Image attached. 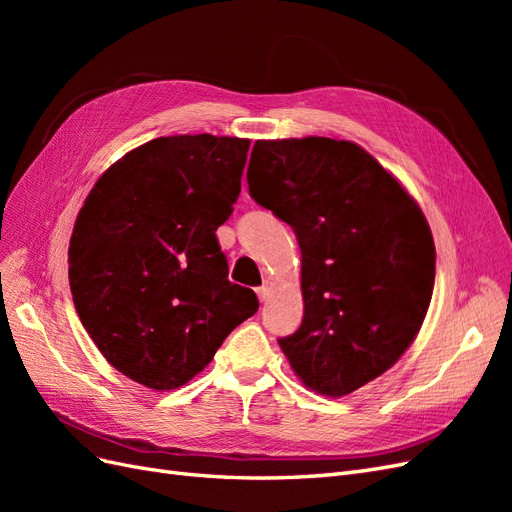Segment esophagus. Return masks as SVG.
Wrapping results in <instances>:
<instances>
[{
    "instance_id": "34e87169",
    "label": "esophagus",
    "mask_w": 512,
    "mask_h": 512,
    "mask_svg": "<svg viewBox=\"0 0 512 512\" xmlns=\"http://www.w3.org/2000/svg\"><path fill=\"white\" fill-rule=\"evenodd\" d=\"M271 286L269 284H262L258 290H256V294H258V299L262 301V303H265V301H269V297H271Z\"/></svg>"
}]
</instances>
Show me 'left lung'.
I'll return each instance as SVG.
<instances>
[{
  "mask_svg": "<svg viewBox=\"0 0 512 512\" xmlns=\"http://www.w3.org/2000/svg\"><path fill=\"white\" fill-rule=\"evenodd\" d=\"M250 196L301 247L303 322L280 337L307 389L342 397L393 367L429 309L436 245L416 200L350 141H256Z\"/></svg>",
  "mask_w": 512,
  "mask_h": 512,
  "instance_id": "8db88e82",
  "label": "left lung"
}]
</instances>
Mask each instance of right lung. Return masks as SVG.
Listing matches in <instances>:
<instances>
[{
    "label": "right lung",
    "mask_w": 512,
    "mask_h": 512,
    "mask_svg": "<svg viewBox=\"0 0 512 512\" xmlns=\"http://www.w3.org/2000/svg\"><path fill=\"white\" fill-rule=\"evenodd\" d=\"M247 151V138H153L106 170L76 218V314L104 359L149 389L192 380L256 314L254 290L228 280L215 237L239 198Z\"/></svg>",
    "instance_id": "obj_1"
}]
</instances>
